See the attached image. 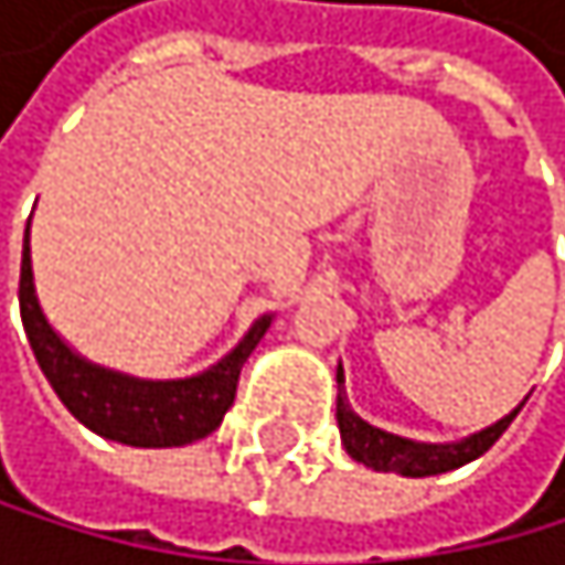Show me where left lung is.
Masks as SVG:
<instances>
[{
	"mask_svg": "<svg viewBox=\"0 0 565 565\" xmlns=\"http://www.w3.org/2000/svg\"><path fill=\"white\" fill-rule=\"evenodd\" d=\"M335 383H339V396H335V420H339V434H342V447L349 450V458L373 468V471H393L403 478H430V475H444L461 468L502 437L509 430V424L515 420V414L522 409V399L512 414H505L502 420H494L491 427L468 434L461 440H450V444H427V440H409L390 430H380L373 424H365L355 409L349 406L345 396V373H342V362L335 369Z\"/></svg>",
	"mask_w": 565,
	"mask_h": 565,
	"instance_id": "left-lung-1",
	"label": "left lung"
}]
</instances>
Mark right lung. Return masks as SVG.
Listing matches in <instances>:
<instances>
[{
  "mask_svg": "<svg viewBox=\"0 0 565 565\" xmlns=\"http://www.w3.org/2000/svg\"><path fill=\"white\" fill-rule=\"evenodd\" d=\"M19 315H23L33 355L60 403L87 430L128 447H185L210 437L233 406L236 380H241L247 355L274 321V315H260L220 362L185 380H141L97 365L67 345V339L53 329L40 308L30 257V223L23 236V270H19Z\"/></svg>",
  "mask_w": 565,
  "mask_h": 565,
  "instance_id": "right-lung-1",
  "label": "right lung"
}]
</instances>
